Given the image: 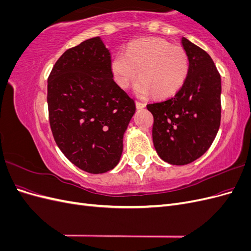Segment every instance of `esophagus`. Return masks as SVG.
I'll list each match as a JSON object with an SVG mask.
<instances>
[{
	"instance_id": "esophagus-1",
	"label": "esophagus",
	"mask_w": 251,
	"mask_h": 251,
	"mask_svg": "<svg viewBox=\"0 0 251 251\" xmlns=\"http://www.w3.org/2000/svg\"><path fill=\"white\" fill-rule=\"evenodd\" d=\"M136 107H137V109H142V108L146 107V103H144L143 101L136 100Z\"/></svg>"
}]
</instances>
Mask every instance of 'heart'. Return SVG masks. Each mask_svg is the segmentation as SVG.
I'll return each mask as SVG.
<instances>
[{
    "label": "heart",
    "instance_id": "b5f03b06",
    "mask_svg": "<svg viewBox=\"0 0 251 251\" xmlns=\"http://www.w3.org/2000/svg\"><path fill=\"white\" fill-rule=\"evenodd\" d=\"M114 80L121 88L130 87L139 72L135 92L146 97L154 92L158 97L176 93L189 72L187 53L162 39H141L128 45L126 52L116 53L111 62Z\"/></svg>",
    "mask_w": 251,
    "mask_h": 251
}]
</instances>
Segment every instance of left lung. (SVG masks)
<instances>
[{
  "mask_svg": "<svg viewBox=\"0 0 251 251\" xmlns=\"http://www.w3.org/2000/svg\"><path fill=\"white\" fill-rule=\"evenodd\" d=\"M189 58L183 86L168 100L149 103L153 114V142L158 155L175 165L201 157L214 141L221 123V76L207 52L181 40Z\"/></svg>",
  "mask_w": 251,
  "mask_h": 251,
  "instance_id": "left-lung-1",
  "label": "left lung"
}]
</instances>
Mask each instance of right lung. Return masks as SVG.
I'll return each instance as SVG.
<instances>
[{"label":"right lung","mask_w":251,"mask_h":251,"mask_svg":"<svg viewBox=\"0 0 251 251\" xmlns=\"http://www.w3.org/2000/svg\"><path fill=\"white\" fill-rule=\"evenodd\" d=\"M49 123L59 150L80 170L115 168L135 101L114 81L100 36L66 50L48 77Z\"/></svg>","instance_id":"right-lung-1"}]
</instances>
